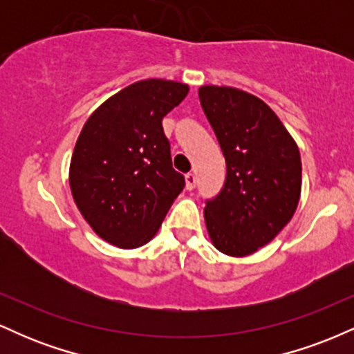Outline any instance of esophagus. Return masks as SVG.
<instances>
[{"instance_id":"obj_1","label":"esophagus","mask_w":354,"mask_h":354,"mask_svg":"<svg viewBox=\"0 0 354 354\" xmlns=\"http://www.w3.org/2000/svg\"><path fill=\"white\" fill-rule=\"evenodd\" d=\"M185 181H186V189H193L194 186H196V176H194L193 173H188L185 176Z\"/></svg>"}]
</instances>
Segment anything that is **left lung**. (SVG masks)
Here are the masks:
<instances>
[{"label": "left lung", "mask_w": 354, "mask_h": 354, "mask_svg": "<svg viewBox=\"0 0 354 354\" xmlns=\"http://www.w3.org/2000/svg\"><path fill=\"white\" fill-rule=\"evenodd\" d=\"M198 95L226 161L225 186L206 201V230L218 251L243 258L273 241L293 218L301 156L276 113L254 95L214 84Z\"/></svg>", "instance_id": "obj_1"}]
</instances>
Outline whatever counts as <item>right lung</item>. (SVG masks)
Listing matches in <instances>:
<instances>
[{"label": "right lung", "mask_w": 354, "mask_h": 354, "mask_svg": "<svg viewBox=\"0 0 354 354\" xmlns=\"http://www.w3.org/2000/svg\"><path fill=\"white\" fill-rule=\"evenodd\" d=\"M188 91L178 81H136L96 108L81 129L70 165L71 194L109 245H146L185 188L161 121Z\"/></svg>", "instance_id": "add662e5"}]
</instances>
